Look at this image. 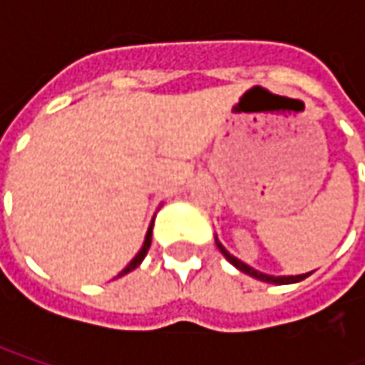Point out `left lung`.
<instances>
[{"instance_id":"left-lung-1","label":"left lung","mask_w":365,"mask_h":365,"mask_svg":"<svg viewBox=\"0 0 365 365\" xmlns=\"http://www.w3.org/2000/svg\"><path fill=\"white\" fill-rule=\"evenodd\" d=\"M217 247L221 250V254L225 256V258L232 262L233 266L237 268V270H242L244 274H247V276H254V278H258V280H262V282H272V284H290V282H301V280H304L309 274H299V276H268V274H262L258 272V270H254L252 266H247V264H244L242 259H237L235 256H232L223 245L219 244L217 242Z\"/></svg>"}]
</instances>
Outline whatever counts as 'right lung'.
Segmentation results:
<instances>
[{"label": "right lung", "mask_w": 365, "mask_h": 365, "mask_svg": "<svg viewBox=\"0 0 365 365\" xmlns=\"http://www.w3.org/2000/svg\"><path fill=\"white\" fill-rule=\"evenodd\" d=\"M152 225H154V223H152ZM152 225H150V230H148L146 240H144V245H142V250H140V252H138V256H135V258H133L132 262H130V264H128V266H125V268H123V270L118 274V278H120V276H123V274L132 272L133 268H138V266L142 264V259L146 258L148 250H150V244H152Z\"/></svg>", "instance_id": "obj_1"}]
</instances>
